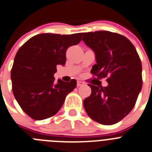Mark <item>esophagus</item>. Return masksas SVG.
I'll return each instance as SVG.
<instances>
[{
  "instance_id": "34e87169",
  "label": "esophagus",
  "mask_w": 152,
  "mask_h": 152,
  "mask_svg": "<svg viewBox=\"0 0 152 152\" xmlns=\"http://www.w3.org/2000/svg\"><path fill=\"white\" fill-rule=\"evenodd\" d=\"M84 85V83L83 82H80V81H78L77 82V87L79 88V87H80V86H83Z\"/></svg>"
}]
</instances>
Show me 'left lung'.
Segmentation results:
<instances>
[{"mask_svg":"<svg viewBox=\"0 0 152 152\" xmlns=\"http://www.w3.org/2000/svg\"><path fill=\"white\" fill-rule=\"evenodd\" d=\"M83 41L95 54L91 73L107 78V86L88 84L91 94L83 102L96 122L113 125L132 110L142 86V63L136 48L125 36L108 31L85 32Z\"/></svg>","mask_w":152,"mask_h":152,"instance_id":"obj_1","label":"left lung"}]
</instances>
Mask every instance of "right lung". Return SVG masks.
<instances>
[{
    "label": "right lung",
    "instance_id": "obj_1",
    "mask_svg": "<svg viewBox=\"0 0 152 152\" xmlns=\"http://www.w3.org/2000/svg\"><path fill=\"white\" fill-rule=\"evenodd\" d=\"M83 33H43L33 36L20 47L11 69L12 90L22 110L31 118L42 120L55 115L76 80L55 83L57 65L66 63L69 47L80 42Z\"/></svg>",
    "mask_w": 152,
    "mask_h": 152
}]
</instances>
